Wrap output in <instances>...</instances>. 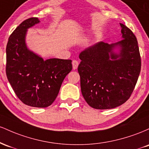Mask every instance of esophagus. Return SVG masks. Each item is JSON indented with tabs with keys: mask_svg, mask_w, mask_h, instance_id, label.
Returning <instances> with one entry per match:
<instances>
[{
	"mask_svg": "<svg viewBox=\"0 0 149 149\" xmlns=\"http://www.w3.org/2000/svg\"><path fill=\"white\" fill-rule=\"evenodd\" d=\"M78 64H79V63H78V61L77 60H73L72 61V65H73V69H76L77 68H78Z\"/></svg>",
	"mask_w": 149,
	"mask_h": 149,
	"instance_id": "esophagus-1",
	"label": "esophagus"
}]
</instances>
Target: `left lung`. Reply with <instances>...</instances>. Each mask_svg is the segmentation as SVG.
Returning <instances> with one entry per match:
<instances>
[{
  "instance_id": "obj_1",
  "label": "left lung",
  "mask_w": 149,
  "mask_h": 149,
  "mask_svg": "<svg viewBox=\"0 0 149 149\" xmlns=\"http://www.w3.org/2000/svg\"><path fill=\"white\" fill-rule=\"evenodd\" d=\"M123 39L111 45L100 42L79 54L78 71L85 100L96 109H110L127 102L141 71V57L136 38L120 24ZM120 48L119 54L113 52Z\"/></svg>"
}]
</instances>
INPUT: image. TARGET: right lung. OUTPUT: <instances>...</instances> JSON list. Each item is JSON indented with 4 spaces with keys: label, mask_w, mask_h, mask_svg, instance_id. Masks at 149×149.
I'll return each mask as SVG.
<instances>
[{
    "label": "right lung",
    "mask_w": 149,
    "mask_h": 149,
    "mask_svg": "<svg viewBox=\"0 0 149 149\" xmlns=\"http://www.w3.org/2000/svg\"><path fill=\"white\" fill-rule=\"evenodd\" d=\"M39 22L37 17L27 19L10 35L6 47V75L24 104L45 108L57 98L63 80L72 70V61L56 58L43 60L27 48V29Z\"/></svg>",
    "instance_id": "obj_1"
}]
</instances>
